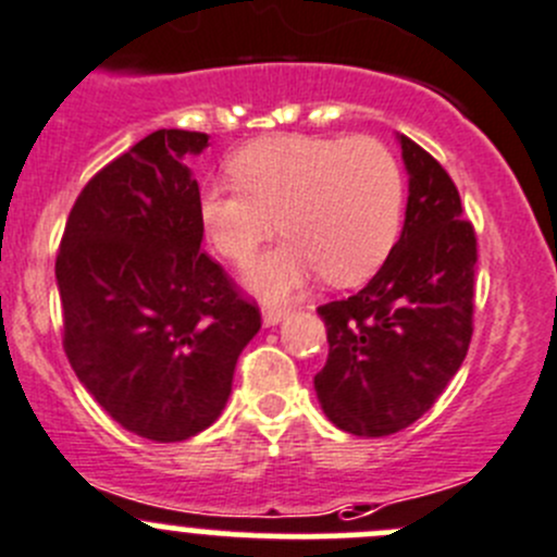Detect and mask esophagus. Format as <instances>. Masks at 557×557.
Returning a JSON list of instances; mask_svg holds the SVG:
<instances>
[{"mask_svg": "<svg viewBox=\"0 0 557 557\" xmlns=\"http://www.w3.org/2000/svg\"><path fill=\"white\" fill-rule=\"evenodd\" d=\"M288 307H267V310H263V323H267V326H277L280 321L288 318Z\"/></svg>", "mask_w": 557, "mask_h": 557, "instance_id": "1", "label": "esophagus"}]
</instances>
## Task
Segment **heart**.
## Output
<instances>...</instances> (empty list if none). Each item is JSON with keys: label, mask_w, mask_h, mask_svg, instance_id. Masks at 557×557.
<instances>
[{"label": "heart", "mask_w": 557, "mask_h": 557, "mask_svg": "<svg viewBox=\"0 0 557 557\" xmlns=\"http://www.w3.org/2000/svg\"><path fill=\"white\" fill-rule=\"evenodd\" d=\"M235 185L203 187V234L228 261L250 263L280 231L288 242L250 272L263 299H285L315 272L334 285L370 277L399 236L405 174L372 135H272L231 160Z\"/></svg>", "instance_id": "heart-1"}]
</instances>
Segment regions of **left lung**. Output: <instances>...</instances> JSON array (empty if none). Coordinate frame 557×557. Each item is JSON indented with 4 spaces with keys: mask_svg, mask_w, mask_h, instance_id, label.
<instances>
[{
    "mask_svg": "<svg viewBox=\"0 0 557 557\" xmlns=\"http://www.w3.org/2000/svg\"><path fill=\"white\" fill-rule=\"evenodd\" d=\"M408 207L397 245L348 299L318 307L329 359L315 394L334 428L383 438L433 408L473 334L476 234L444 165L397 135Z\"/></svg>",
    "mask_w": 557,
    "mask_h": 557,
    "instance_id": "obj_1",
    "label": "left lung"
}]
</instances>
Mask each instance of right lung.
<instances>
[{
    "label": "right lung",
    "mask_w": 557,
    "mask_h": 557,
    "mask_svg": "<svg viewBox=\"0 0 557 557\" xmlns=\"http://www.w3.org/2000/svg\"><path fill=\"white\" fill-rule=\"evenodd\" d=\"M207 133L154 129L97 171L70 209L57 256L64 354L129 433L187 441L223 413L261 312L201 250L187 158Z\"/></svg>",
    "instance_id": "add662e5"
}]
</instances>
